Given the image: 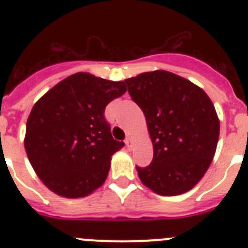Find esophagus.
Returning <instances> with one entry per match:
<instances>
[{"mask_svg":"<svg viewBox=\"0 0 248 248\" xmlns=\"http://www.w3.org/2000/svg\"><path fill=\"white\" fill-rule=\"evenodd\" d=\"M133 144H134V143H133V139H131L130 137H128V138H126V139H125V145L128 146L129 149H131V148H133Z\"/></svg>","mask_w":248,"mask_h":248,"instance_id":"34e87169","label":"esophagus"}]
</instances>
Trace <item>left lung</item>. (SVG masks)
<instances>
[{"label":"left lung","mask_w":248,"mask_h":248,"mask_svg":"<svg viewBox=\"0 0 248 248\" xmlns=\"http://www.w3.org/2000/svg\"><path fill=\"white\" fill-rule=\"evenodd\" d=\"M143 110L154 157L137 168L140 181L161 196H176L198 185L211 165L220 119L209 95L186 78L153 71L124 80Z\"/></svg>","instance_id":"1"}]
</instances>
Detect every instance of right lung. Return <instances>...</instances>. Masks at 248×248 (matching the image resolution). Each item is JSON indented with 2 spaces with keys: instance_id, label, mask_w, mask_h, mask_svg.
Masks as SVG:
<instances>
[{
  "instance_id": "1",
  "label": "right lung",
  "mask_w": 248,
  "mask_h": 248,
  "mask_svg": "<svg viewBox=\"0 0 248 248\" xmlns=\"http://www.w3.org/2000/svg\"><path fill=\"white\" fill-rule=\"evenodd\" d=\"M126 92L124 82L87 72L67 77L39 98L27 119L25 149L37 176L67 199L85 198L104 184L114 140L105 107Z\"/></svg>"
}]
</instances>
